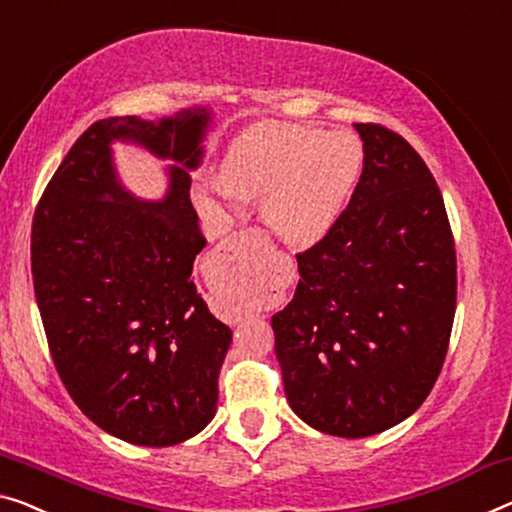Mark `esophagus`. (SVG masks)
Returning a JSON list of instances; mask_svg holds the SVG:
<instances>
[{"label": "esophagus", "instance_id": "obj_1", "mask_svg": "<svg viewBox=\"0 0 512 512\" xmlns=\"http://www.w3.org/2000/svg\"><path fill=\"white\" fill-rule=\"evenodd\" d=\"M239 234H241V232H239Z\"/></svg>", "mask_w": 512, "mask_h": 512}]
</instances>
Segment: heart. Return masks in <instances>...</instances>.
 <instances>
[{
	"label": "heart",
	"mask_w": 512,
	"mask_h": 512,
	"mask_svg": "<svg viewBox=\"0 0 512 512\" xmlns=\"http://www.w3.org/2000/svg\"><path fill=\"white\" fill-rule=\"evenodd\" d=\"M363 172L352 133L262 121L227 149L213 195L262 197L264 223L282 241L308 246L331 232Z\"/></svg>",
	"instance_id": "1"
}]
</instances>
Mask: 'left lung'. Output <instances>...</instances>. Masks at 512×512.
Masks as SVG:
<instances>
[{
  "instance_id": "1",
  "label": "left lung",
  "mask_w": 512,
  "mask_h": 512,
  "mask_svg": "<svg viewBox=\"0 0 512 512\" xmlns=\"http://www.w3.org/2000/svg\"><path fill=\"white\" fill-rule=\"evenodd\" d=\"M363 172L331 232L296 255L294 299L271 317L289 407L333 437L402 423L437 381L457 264L444 197L402 135L354 124Z\"/></svg>"
}]
</instances>
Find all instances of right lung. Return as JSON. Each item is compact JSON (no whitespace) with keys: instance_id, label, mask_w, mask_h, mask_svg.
<instances>
[{"instance_id":"right-lung-1","label":"right lung","mask_w":512,"mask_h":512,"mask_svg":"<svg viewBox=\"0 0 512 512\" xmlns=\"http://www.w3.org/2000/svg\"><path fill=\"white\" fill-rule=\"evenodd\" d=\"M209 124L207 108L96 121L34 213V292L55 368L89 421L135 446L181 444L216 416L232 331L190 278L207 239L188 172L202 163ZM117 139L173 160L165 201H137L120 186Z\"/></svg>"}]
</instances>
